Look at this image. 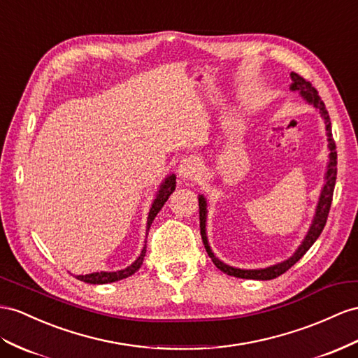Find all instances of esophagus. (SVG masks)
I'll list each match as a JSON object with an SVG mask.
<instances>
[{
  "instance_id": "esophagus-1",
  "label": "esophagus",
  "mask_w": 358,
  "mask_h": 358,
  "mask_svg": "<svg viewBox=\"0 0 358 358\" xmlns=\"http://www.w3.org/2000/svg\"><path fill=\"white\" fill-rule=\"evenodd\" d=\"M198 169H199L198 160L195 157H186L180 162L178 176L187 182H194L198 178Z\"/></svg>"
}]
</instances>
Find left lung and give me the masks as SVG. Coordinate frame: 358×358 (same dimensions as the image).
<instances>
[{"label": "left lung", "mask_w": 358, "mask_h": 358, "mask_svg": "<svg viewBox=\"0 0 358 358\" xmlns=\"http://www.w3.org/2000/svg\"><path fill=\"white\" fill-rule=\"evenodd\" d=\"M290 78H292V85H290V90H298L299 95L304 98L308 104L313 106L315 108L319 110L320 116L324 117L325 121V131H327V137H328V150H329V155H328V166H327V172H325V185L320 190V196L317 201V207H316V213L313 217V222L310 225V230L307 231L304 241L298 246V250L295 251V254L289 257L287 260H284L281 263L273 264V266L264 268V269H237L233 266H228V264L222 263L219 259H216V255L212 252V248H210L208 241H207V231H206V222H207V199L204 198V195H199L198 203H199V228H201V237H203V242L206 246V251L210 255V259L215 263V266L217 269H221L224 273L231 275V277H237V278H246V280H273L280 277L281 273H284L286 271H289L293 264H295L302 255H304L310 246L313 245L317 237L322 233L324 227L327 224V217L329 213V207H331V201H333V192H334V186H336V176H337V152H336V143L333 139V133H331V122H329V115L325 108L324 101L320 99V96L317 95V90L311 86L310 81H307L306 78H302L301 76H298L296 72H290Z\"/></svg>", "instance_id": "1"}]
</instances>
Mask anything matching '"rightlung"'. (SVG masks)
I'll use <instances>...</instances> for the list:
<instances>
[{
    "label": "right lung",
    "instance_id": "obj_1",
    "mask_svg": "<svg viewBox=\"0 0 358 358\" xmlns=\"http://www.w3.org/2000/svg\"><path fill=\"white\" fill-rule=\"evenodd\" d=\"M176 176H169L164 178V181L160 185V189L157 192V195H155V199L152 201L151 208H150V213H148V221H146V236H148L150 231V227L154 221V217L157 216V213L162 210V207L166 203L169 195L172 194L173 190H176ZM145 252H146V242L143 245V248L141 251V255L136 259L134 263H131L130 266H127L125 269L121 271H116V272H92V273H86V275H77V278L80 281H85L89 284H107V282H113V281H119V280H124L127 277H130L136 271H139V268L142 266L143 263V257H145Z\"/></svg>",
    "mask_w": 358,
    "mask_h": 358
}]
</instances>
